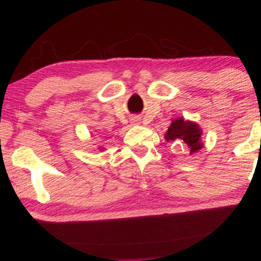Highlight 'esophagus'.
<instances>
[{
  "label": "esophagus",
  "mask_w": 261,
  "mask_h": 261,
  "mask_svg": "<svg viewBox=\"0 0 261 261\" xmlns=\"http://www.w3.org/2000/svg\"><path fill=\"white\" fill-rule=\"evenodd\" d=\"M130 122L133 123V124H136V123L139 122V118H138V117H133V118H132V119H130Z\"/></svg>",
  "instance_id": "34e87169"
}]
</instances>
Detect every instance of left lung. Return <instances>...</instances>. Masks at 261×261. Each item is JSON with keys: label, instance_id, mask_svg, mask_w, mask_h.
<instances>
[{"label": "left lung", "instance_id": "1", "mask_svg": "<svg viewBox=\"0 0 261 261\" xmlns=\"http://www.w3.org/2000/svg\"><path fill=\"white\" fill-rule=\"evenodd\" d=\"M202 130L197 123L192 120H185L184 118H177L172 120L165 134L167 142L184 141L190 149V154L198 152L203 147V142L201 141Z\"/></svg>", "mask_w": 261, "mask_h": 261}]
</instances>
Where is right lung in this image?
Returning a JSON list of instances; mask_svg holds the SVG:
<instances>
[{"mask_svg": "<svg viewBox=\"0 0 261 261\" xmlns=\"http://www.w3.org/2000/svg\"><path fill=\"white\" fill-rule=\"evenodd\" d=\"M100 148H101V147H100ZM101 149H104V148H101Z\"/></svg>", "mask_w": 261, "mask_h": 261, "instance_id": "right-lung-1", "label": "right lung"}]
</instances>
